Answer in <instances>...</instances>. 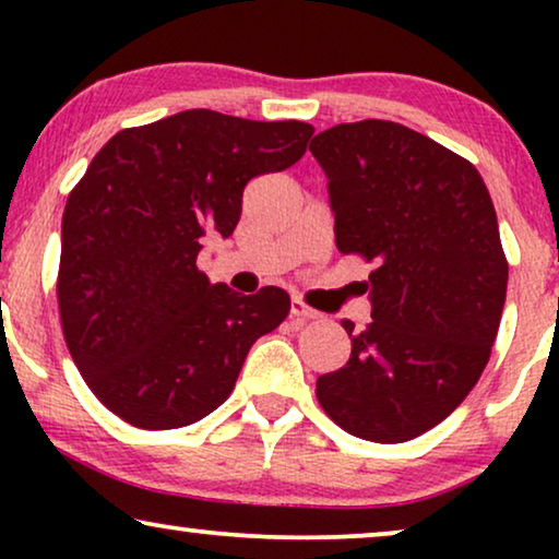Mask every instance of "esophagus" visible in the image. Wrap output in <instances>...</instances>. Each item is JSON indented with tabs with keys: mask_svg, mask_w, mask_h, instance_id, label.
Returning a JSON list of instances; mask_svg holds the SVG:
<instances>
[{
	"mask_svg": "<svg viewBox=\"0 0 559 559\" xmlns=\"http://www.w3.org/2000/svg\"><path fill=\"white\" fill-rule=\"evenodd\" d=\"M289 318H293L295 323L305 325V323H310V320L320 318V312L308 308V305H305V302L300 300V297H293V302H289Z\"/></svg>",
	"mask_w": 559,
	"mask_h": 559,
	"instance_id": "obj_1",
	"label": "esophagus"
}]
</instances>
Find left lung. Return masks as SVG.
I'll list each match as a JSON object with an SVG mask.
<instances>
[{
	"label": "left lung",
	"mask_w": 559,
	"mask_h": 559,
	"mask_svg": "<svg viewBox=\"0 0 559 559\" xmlns=\"http://www.w3.org/2000/svg\"><path fill=\"white\" fill-rule=\"evenodd\" d=\"M335 247L364 254L371 323L350 358L318 377L320 407L371 442H404L442 423L484 373L507 300L509 264L488 188L468 159L394 121L320 132Z\"/></svg>",
	"instance_id": "8db88e82"
}]
</instances>
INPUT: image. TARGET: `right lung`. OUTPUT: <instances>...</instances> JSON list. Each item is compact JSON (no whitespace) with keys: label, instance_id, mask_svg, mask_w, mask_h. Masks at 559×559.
Listing matches in <instances>:
<instances>
[{"label":"right lung","instance_id":"right-lung-1","mask_svg":"<svg viewBox=\"0 0 559 559\" xmlns=\"http://www.w3.org/2000/svg\"><path fill=\"white\" fill-rule=\"evenodd\" d=\"M305 121L188 109L121 129L68 195L58 305L81 377L142 430L193 425L226 402L289 295H239L198 272L205 236L234 234L251 178L305 155Z\"/></svg>","mask_w":559,"mask_h":559}]
</instances>
